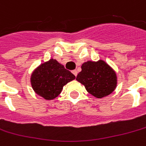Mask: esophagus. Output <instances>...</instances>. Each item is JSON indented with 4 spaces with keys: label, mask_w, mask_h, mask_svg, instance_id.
Here are the masks:
<instances>
[{
    "label": "esophagus",
    "mask_w": 146,
    "mask_h": 146,
    "mask_svg": "<svg viewBox=\"0 0 146 146\" xmlns=\"http://www.w3.org/2000/svg\"><path fill=\"white\" fill-rule=\"evenodd\" d=\"M72 73H73V74L75 75V76H76L77 74H78V72H77L76 70H72Z\"/></svg>",
    "instance_id": "obj_1"
}]
</instances>
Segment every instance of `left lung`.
<instances>
[{
	"label": "left lung",
	"mask_w": 146,
	"mask_h": 146,
	"mask_svg": "<svg viewBox=\"0 0 146 146\" xmlns=\"http://www.w3.org/2000/svg\"><path fill=\"white\" fill-rule=\"evenodd\" d=\"M76 80L95 98H102L112 94L117 84L115 70L104 61L84 62Z\"/></svg>",
	"instance_id": "obj_1"
}]
</instances>
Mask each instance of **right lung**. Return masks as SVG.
Segmentation results:
<instances>
[{
  "label": "right lung",
  "instance_id": "1",
  "mask_svg": "<svg viewBox=\"0 0 146 146\" xmlns=\"http://www.w3.org/2000/svg\"><path fill=\"white\" fill-rule=\"evenodd\" d=\"M76 79V76L56 59L42 63L33 71L30 83L33 91L47 100L56 98L63 86Z\"/></svg>",
  "mask_w": 146,
  "mask_h": 146
}]
</instances>
